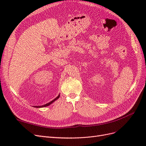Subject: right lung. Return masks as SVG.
Here are the masks:
<instances>
[{"mask_svg":"<svg viewBox=\"0 0 146 146\" xmlns=\"http://www.w3.org/2000/svg\"><path fill=\"white\" fill-rule=\"evenodd\" d=\"M59 98H60V94H59L58 96H57L56 98L55 99H54L53 100H52L51 102H48V103H47V104H45V105H42V106H34V107H36V108H41V107H47V106L50 105L51 104H52L53 102H55L56 100L58 99Z\"/></svg>","mask_w":146,"mask_h":146,"instance_id":"right-lung-1","label":"right lung"}]
</instances>
